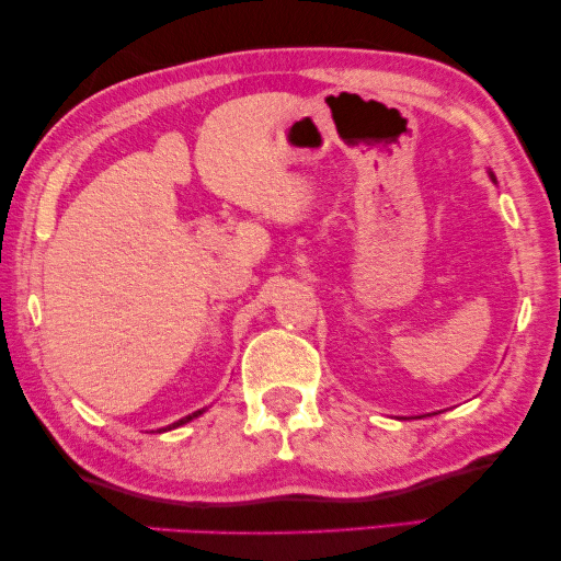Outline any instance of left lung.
<instances>
[{"label":"left lung","instance_id":"obj_1","mask_svg":"<svg viewBox=\"0 0 561 561\" xmlns=\"http://www.w3.org/2000/svg\"><path fill=\"white\" fill-rule=\"evenodd\" d=\"M491 180H494V175H491Z\"/></svg>","mask_w":561,"mask_h":561}]
</instances>
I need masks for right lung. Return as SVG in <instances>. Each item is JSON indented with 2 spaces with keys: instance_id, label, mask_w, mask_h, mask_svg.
Listing matches in <instances>:
<instances>
[{
  "instance_id": "obj_1",
  "label": "right lung",
  "mask_w": 561,
  "mask_h": 561,
  "mask_svg": "<svg viewBox=\"0 0 561 561\" xmlns=\"http://www.w3.org/2000/svg\"><path fill=\"white\" fill-rule=\"evenodd\" d=\"M205 409H201V411H195V413H191V416H185V419H180V421H175V424H170L168 428H160V431H170V428H178V426H183V424H187V421H193L195 416H201Z\"/></svg>"
}]
</instances>
